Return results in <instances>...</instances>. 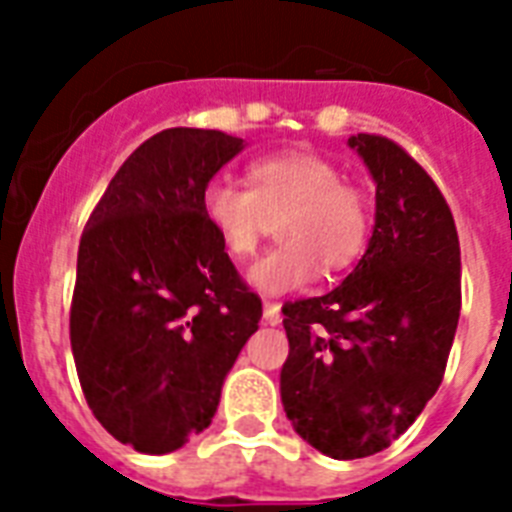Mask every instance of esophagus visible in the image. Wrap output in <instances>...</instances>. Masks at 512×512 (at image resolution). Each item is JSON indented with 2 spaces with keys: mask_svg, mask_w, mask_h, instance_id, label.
Segmentation results:
<instances>
[{
  "mask_svg": "<svg viewBox=\"0 0 512 512\" xmlns=\"http://www.w3.org/2000/svg\"><path fill=\"white\" fill-rule=\"evenodd\" d=\"M263 321L265 324H271V327H276V324L281 321V305L268 300V303L263 305Z\"/></svg>",
  "mask_w": 512,
  "mask_h": 512,
  "instance_id": "1",
  "label": "esophagus"
}]
</instances>
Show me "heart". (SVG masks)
Wrapping results in <instances>:
<instances>
[{"label": "heart", "mask_w": 512, "mask_h": 512, "mask_svg": "<svg viewBox=\"0 0 512 512\" xmlns=\"http://www.w3.org/2000/svg\"><path fill=\"white\" fill-rule=\"evenodd\" d=\"M342 170L319 154L265 156L249 164L247 188L217 177L201 193V215L231 260H247L263 239L268 217L284 212L281 247L265 252L247 271L249 287L287 295L361 255L369 233L364 193L342 183Z\"/></svg>", "instance_id": "b5f03b06"}]
</instances>
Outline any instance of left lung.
<instances>
[{
	"mask_svg": "<svg viewBox=\"0 0 512 512\" xmlns=\"http://www.w3.org/2000/svg\"><path fill=\"white\" fill-rule=\"evenodd\" d=\"M348 146L377 185L372 239L340 287L281 308L284 412L335 460L388 449L420 417L460 321V239L438 185L393 140Z\"/></svg>",
	"mask_w": 512,
	"mask_h": 512,
	"instance_id": "8db88e82",
	"label": "left lung"
}]
</instances>
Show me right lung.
Instances as JSON below:
<instances>
[{"mask_svg": "<svg viewBox=\"0 0 512 512\" xmlns=\"http://www.w3.org/2000/svg\"><path fill=\"white\" fill-rule=\"evenodd\" d=\"M244 146L193 127L148 138L79 241L76 372L100 425L140 454H170L209 428L263 316L201 215L204 188Z\"/></svg>", "mask_w": 512, "mask_h": 512, "instance_id": "right-lung-1", "label": "right lung"}]
</instances>
